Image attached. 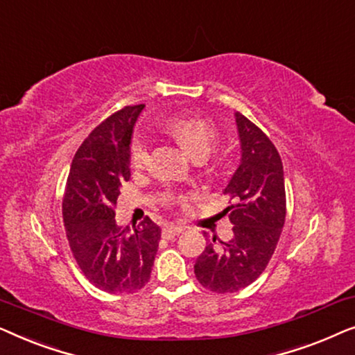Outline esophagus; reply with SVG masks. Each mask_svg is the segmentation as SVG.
I'll use <instances>...</instances> for the list:
<instances>
[{
  "instance_id": "obj_1",
  "label": "esophagus",
  "mask_w": 355,
  "mask_h": 355,
  "mask_svg": "<svg viewBox=\"0 0 355 355\" xmlns=\"http://www.w3.org/2000/svg\"><path fill=\"white\" fill-rule=\"evenodd\" d=\"M179 232H182V227H181V226H174V225H171V226L163 227L162 234H163L164 239H173V237H176V236L179 234Z\"/></svg>"
}]
</instances>
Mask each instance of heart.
<instances>
[{"label":"heart","instance_id":"obj_1","mask_svg":"<svg viewBox=\"0 0 355 355\" xmlns=\"http://www.w3.org/2000/svg\"><path fill=\"white\" fill-rule=\"evenodd\" d=\"M166 129L192 158L207 157L215 147L218 130L207 119L176 116L166 123ZM150 159V144L145 137H137L130 147V164L135 169H144Z\"/></svg>","mask_w":355,"mask_h":355}]
</instances>
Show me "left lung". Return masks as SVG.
Wrapping results in <instances>:
<instances>
[{"label":"left lung","instance_id":"8db88e82","mask_svg":"<svg viewBox=\"0 0 355 355\" xmlns=\"http://www.w3.org/2000/svg\"><path fill=\"white\" fill-rule=\"evenodd\" d=\"M241 163L225 187L232 203V239L208 244L193 265L203 288L218 294L237 293L254 283L268 265L286 220L283 163L263 130L236 113Z\"/></svg>","mask_w":355,"mask_h":355}]
</instances>
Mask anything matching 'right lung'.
I'll use <instances>...</instances> for the list:
<instances>
[{
  "label": "right lung",
  "mask_w": 355,
  "mask_h": 355,
  "mask_svg": "<svg viewBox=\"0 0 355 355\" xmlns=\"http://www.w3.org/2000/svg\"><path fill=\"white\" fill-rule=\"evenodd\" d=\"M145 105L125 106L92 130L72 159L62 220L85 278L105 293H135L148 283L162 230L147 216L134 231L119 227L114 207L130 178V139Z\"/></svg>",
  "instance_id": "obj_1"
}]
</instances>
